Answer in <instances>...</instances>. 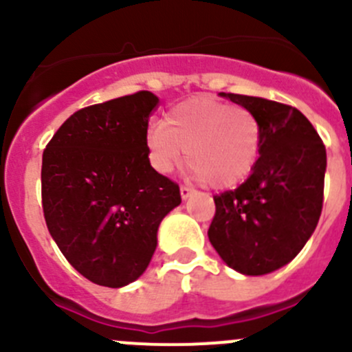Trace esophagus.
Returning <instances> with one entry per match:
<instances>
[{"label":"esophagus","mask_w":352,"mask_h":352,"mask_svg":"<svg viewBox=\"0 0 352 352\" xmlns=\"http://www.w3.org/2000/svg\"><path fill=\"white\" fill-rule=\"evenodd\" d=\"M194 194V189H190V187H187V186H182L180 187V196H182V199H187V197H190Z\"/></svg>","instance_id":"obj_1"}]
</instances>
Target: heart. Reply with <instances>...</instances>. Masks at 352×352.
<instances>
[{
  "mask_svg": "<svg viewBox=\"0 0 352 352\" xmlns=\"http://www.w3.org/2000/svg\"><path fill=\"white\" fill-rule=\"evenodd\" d=\"M153 168L170 173L187 155L190 173L216 189L247 179L262 148V124L250 109L196 97L166 112L146 134Z\"/></svg>",
  "mask_w": 352,
  "mask_h": 352,
  "instance_id": "heart-1",
  "label": "heart"
}]
</instances>
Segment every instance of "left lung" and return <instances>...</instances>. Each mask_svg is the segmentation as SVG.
I'll return each instance as SVG.
<instances>
[{
	"instance_id": "left-lung-1",
	"label": "left lung",
	"mask_w": 352,
	"mask_h": 352,
	"mask_svg": "<svg viewBox=\"0 0 352 352\" xmlns=\"http://www.w3.org/2000/svg\"><path fill=\"white\" fill-rule=\"evenodd\" d=\"M225 97L258 117L262 148L242 186L212 197L208 236L230 267L262 276L293 261L314 233L324 206L327 155L298 109L247 95Z\"/></svg>"
}]
</instances>
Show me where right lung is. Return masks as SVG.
I'll return each mask as SVG.
<instances>
[{
  "mask_svg": "<svg viewBox=\"0 0 352 352\" xmlns=\"http://www.w3.org/2000/svg\"><path fill=\"white\" fill-rule=\"evenodd\" d=\"M151 91L80 109L42 155V209L66 261L95 285L136 281L156 248L160 221L180 204L179 184L150 165Z\"/></svg>",
  "mask_w": 352,
  "mask_h": 352,
  "instance_id": "obj_1",
  "label": "right lung"
}]
</instances>
